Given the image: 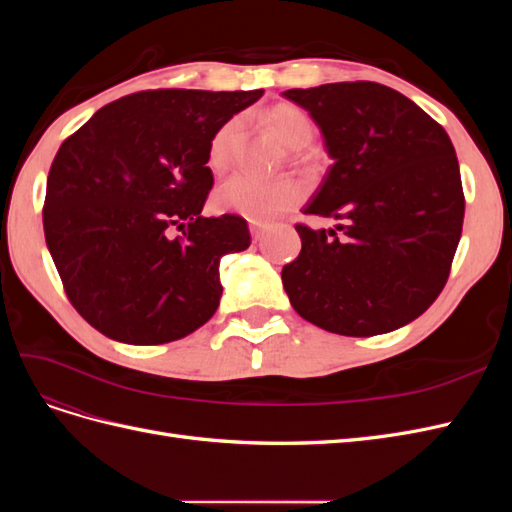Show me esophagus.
Returning <instances> with one entry per match:
<instances>
[{
    "label": "esophagus",
    "instance_id": "34e87169",
    "mask_svg": "<svg viewBox=\"0 0 512 512\" xmlns=\"http://www.w3.org/2000/svg\"><path fill=\"white\" fill-rule=\"evenodd\" d=\"M250 232H252V239H254V241H260L262 235H265V226L252 222V224H250Z\"/></svg>",
    "mask_w": 512,
    "mask_h": 512
}]
</instances>
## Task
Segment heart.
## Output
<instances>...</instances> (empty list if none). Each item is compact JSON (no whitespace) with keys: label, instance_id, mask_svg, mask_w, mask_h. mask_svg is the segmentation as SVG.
<instances>
[{"label":"heart","instance_id":"obj_1","mask_svg":"<svg viewBox=\"0 0 512 512\" xmlns=\"http://www.w3.org/2000/svg\"><path fill=\"white\" fill-rule=\"evenodd\" d=\"M265 121L290 149H303L312 143L314 121L299 106L277 104L269 108ZM241 143L243 119L232 117L224 121L209 141L207 166L213 173H224L235 162ZM303 196V185L294 179L260 181L250 175H235L218 185L213 194V207L220 213H235L245 220L262 224L299 205Z\"/></svg>","mask_w":512,"mask_h":512}]
</instances>
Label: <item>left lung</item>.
Returning <instances> with one entry per match:
<instances>
[{"label": "left lung", "instance_id": "8db88e82", "mask_svg": "<svg viewBox=\"0 0 512 512\" xmlns=\"http://www.w3.org/2000/svg\"><path fill=\"white\" fill-rule=\"evenodd\" d=\"M320 126L335 164L294 224L301 252L282 269L297 314L348 337L395 331L438 299L461 237L459 162L446 130L399 91L371 83L288 89Z\"/></svg>", "mask_w": 512, "mask_h": 512}]
</instances>
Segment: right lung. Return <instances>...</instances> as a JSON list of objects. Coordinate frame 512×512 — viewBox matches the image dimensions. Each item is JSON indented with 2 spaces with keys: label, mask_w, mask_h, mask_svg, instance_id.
Masks as SVG:
<instances>
[{
  "label": "right lung",
  "mask_w": 512,
  "mask_h": 512,
  "mask_svg": "<svg viewBox=\"0 0 512 512\" xmlns=\"http://www.w3.org/2000/svg\"><path fill=\"white\" fill-rule=\"evenodd\" d=\"M254 91L147 89L102 106L61 143L44 237L66 297L102 335L175 342L215 314L220 260L250 247L241 215L203 218L211 136ZM182 230L170 238L169 230Z\"/></svg>",
  "instance_id": "obj_1"
}]
</instances>
